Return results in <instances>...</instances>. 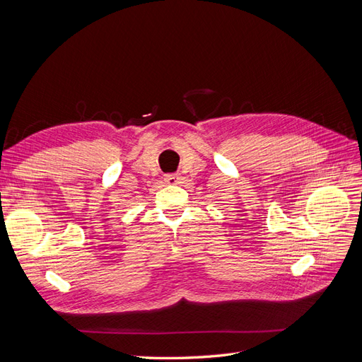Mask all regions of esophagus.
Here are the masks:
<instances>
[{
	"label": "esophagus",
	"instance_id": "1",
	"mask_svg": "<svg viewBox=\"0 0 362 362\" xmlns=\"http://www.w3.org/2000/svg\"><path fill=\"white\" fill-rule=\"evenodd\" d=\"M178 180H180L178 173H168L166 177H164V181H166L168 184H177Z\"/></svg>",
	"mask_w": 362,
	"mask_h": 362
}]
</instances>
